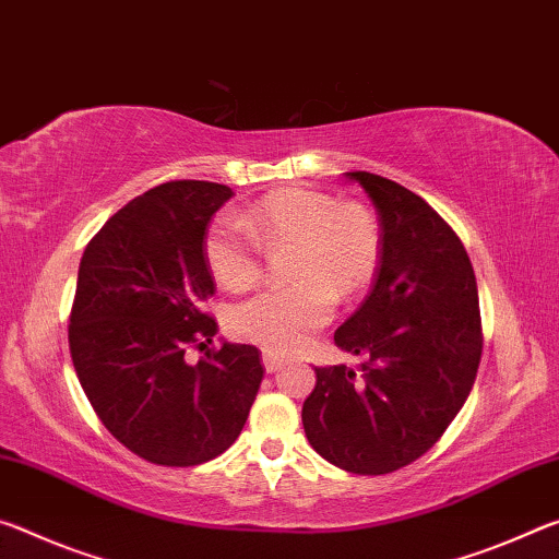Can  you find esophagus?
<instances>
[{"mask_svg": "<svg viewBox=\"0 0 559 559\" xmlns=\"http://www.w3.org/2000/svg\"><path fill=\"white\" fill-rule=\"evenodd\" d=\"M262 364H264V369H267V373L280 371L282 366H285V356H280V354H274V352H264L262 354Z\"/></svg>", "mask_w": 559, "mask_h": 559, "instance_id": "1", "label": "esophagus"}]
</instances>
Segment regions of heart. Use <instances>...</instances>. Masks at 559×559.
I'll return each instance as SVG.
<instances>
[{
    "instance_id": "1",
    "label": "heart",
    "mask_w": 559,
    "mask_h": 559,
    "mask_svg": "<svg viewBox=\"0 0 559 559\" xmlns=\"http://www.w3.org/2000/svg\"><path fill=\"white\" fill-rule=\"evenodd\" d=\"M295 245L287 287H274L233 312V332L262 349L289 354L305 346L334 314L336 299H354L377 277L383 233L377 213L340 203L309 188L272 190L237 219L207 227V270L227 292H247L262 274V247Z\"/></svg>"
}]
</instances>
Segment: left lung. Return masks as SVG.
<instances>
[{
    "label": "left lung",
    "mask_w": 559,
    "mask_h": 559,
    "mask_svg": "<svg viewBox=\"0 0 559 559\" xmlns=\"http://www.w3.org/2000/svg\"><path fill=\"white\" fill-rule=\"evenodd\" d=\"M346 176L383 233L369 297L334 332L364 364L314 369L301 424L336 468L386 475L431 451L468 399L483 354L478 285L461 237L424 198L366 170Z\"/></svg>",
    "instance_id": "8db88e82"
}]
</instances>
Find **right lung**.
<instances>
[{"label":"right lung","instance_id":"1","mask_svg":"<svg viewBox=\"0 0 559 559\" xmlns=\"http://www.w3.org/2000/svg\"><path fill=\"white\" fill-rule=\"evenodd\" d=\"M233 190L170 180L123 205L86 245L69 349L86 399L143 461L188 468L240 436L264 377L258 346L223 344L198 364L188 346L217 332L203 240Z\"/></svg>","mask_w":559,"mask_h":559}]
</instances>
